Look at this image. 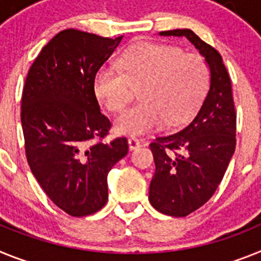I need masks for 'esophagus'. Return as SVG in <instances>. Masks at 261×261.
Listing matches in <instances>:
<instances>
[{
	"mask_svg": "<svg viewBox=\"0 0 261 261\" xmlns=\"http://www.w3.org/2000/svg\"><path fill=\"white\" fill-rule=\"evenodd\" d=\"M140 146H142V143H140V142L137 139V138L133 137V138H130V139H128V147H130L131 151H133V149L139 148Z\"/></svg>",
	"mask_w": 261,
	"mask_h": 261,
	"instance_id": "34e87169",
	"label": "esophagus"
}]
</instances>
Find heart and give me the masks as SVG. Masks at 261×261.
Masks as SVG:
<instances>
[{
	"label": "heart",
	"instance_id": "1",
	"mask_svg": "<svg viewBox=\"0 0 261 261\" xmlns=\"http://www.w3.org/2000/svg\"><path fill=\"white\" fill-rule=\"evenodd\" d=\"M119 69L102 65L93 77V92L112 113L122 112L139 89L140 102L115 122L123 135H143L168 124L188 121L202 102L210 83V69L199 54L180 47L139 43L119 58Z\"/></svg>",
	"mask_w": 261,
	"mask_h": 261
}]
</instances>
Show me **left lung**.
Masks as SVG:
<instances>
[{
    "label": "left lung",
    "mask_w": 261,
    "mask_h": 261,
    "mask_svg": "<svg viewBox=\"0 0 261 261\" xmlns=\"http://www.w3.org/2000/svg\"><path fill=\"white\" fill-rule=\"evenodd\" d=\"M159 34L185 36L210 68V88L197 114L181 131L149 144L156 165L149 202L163 214L187 217L212 198L225 176L237 144V113L221 54L189 29Z\"/></svg>",
    "instance_id": "8db88e82"
}]
</instances>
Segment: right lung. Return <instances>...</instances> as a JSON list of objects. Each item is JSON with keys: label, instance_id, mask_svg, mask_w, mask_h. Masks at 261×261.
Segmentation results:
<instances>
[{"label": "right lung", "instance_id": "right-lung-1", "mask_svg": "<svg viewBox=\"0 0 261 261\" xmlns=\"http://www.w3.org/2000/svg\"><path fill=\"white\" fill-rule=\"evenodd\" d=\"M122 38L60 31L26 77L21 122L27 163L48 198L72 217L102 209L108 173L128 152L126 138L103 142L112 123L93 92L94 73Z\"/></svg>", "mask_w": 261, "mask_h": 261}]
</instances>
